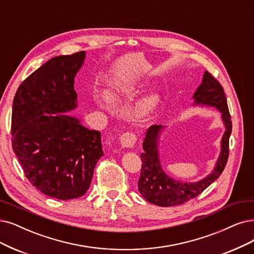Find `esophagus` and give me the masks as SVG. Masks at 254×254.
<instances>
[{
    "label": "esophagus",
    "instance_id": "34e87169",
    "mask_svg": "<svg viewBox=\"0 0 254 254\" xmlns=\"http://www.w3.org/2000/svg\"><path fill=\"white\" fill-rule=\"evenodd\" d=\"M120 143L122 147H133L137 141V137L134 133H125L120 136Z\"/></svg>",
    "mask_w": 254,
    "mask_h": 254
}]
</instances>
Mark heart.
Instances as JSON below:
<instances>
[{"instance_id": "1", "label": "heart", "mask_w": 254, "mask_h": 254, "mask_svg": "<svg viewBox=\"0 0 254 254\" xmlns=\"http://www.w3.org/2000/svg\"><path fill=\"white\" fill-rule=\"evenodd\" d=\"M138 92V89L134 84H127L121 88H117L114 90H111L107 94V99L111 105H119L124 100L133 96L134 94ZM158 97L156 95H149L145 97L136 109V117L137 118H143L148 116L151 113L155 110L158 105Z\"/></svg>"}]
</instances>
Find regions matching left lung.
I'll return each mask as SVG.
<instances>
[{"label":"left lung","instance_id":"obj_1","mask_svg":"<svg viewBox=\"0 0 254 254\" xmlns=\"http://www.w3.org/2000/svg\"><path fill=\"white\" fill-rule=\"evenodd\" d=\"M192 98L193 105L213 107L221 112L225 126V133L221 141V153L213 171L204 179L194 183L175 180L163 172L158 153V140L164 127H149L142 144L144 152L140 155L142 166L138 181V190L146 201L161 207L180 205L195 198L218 179L227 163L232 122L223 87L209 72L205 71L202 83L194 92Z\"/></svg>","mask_w":254,"mask_h":254}]
</instances>
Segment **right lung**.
Masks as SVG:
<instances>
[{"mask_svg":"<svg viewBox=\"0 0 254 254\" xmlns=\"http://www.w3.org/2000/svg\"><path fill=\"white\" fill-rule=\"evenodd\" d=\"M84 58L80 51L51 59L20 84L12 105V148L25 176L59 200L86 193L103 156L100 132L64 114L77 107L74 77Z\"/></svg>","mask_w":254,"mask_h":254,"instance_id":"right-lung-1","label":"right lung"}]
</instances>
